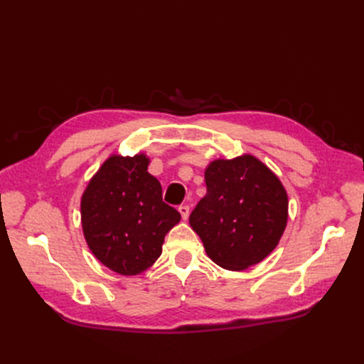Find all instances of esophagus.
Here are the masks:
<instances>
[{"mask_svg":"<svg viewBox=\"0 0 364 364\" xmlns=\"http://www.w3.org/2000/svg\"><path fill=\"white\" fill-rule=\"evenodd\" d=\"M178 209H179V213H181L183 220L188 218V215H190V206L188 205H181Z\"/></svg>","mask_w":364,"mask_h":364,"instance_id":"obj_1","label":"esophagus"}]
</instances>
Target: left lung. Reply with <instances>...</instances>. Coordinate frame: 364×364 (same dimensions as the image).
I'll use <instances>...</instances> for the list:
<instances>
[{
    "label": "left lung",
    "instance_id": "left-lung-1",
    "mask_svg": "<svg viewBox=\"0 0 364 364\" xmlns=\"http://www.w3.org/2000/svg\"><path fill=\"white\" fill-rule=\"evenodd\" d=\"M206 196L190 225L220 267L245 270L278 246L289 199L281 181L252 155L217 159L205 170Z\"/></svg>",
    "mask_w": 364,
    "mask_h": 364
}]
</instances>
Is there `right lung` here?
<instances>
[{
    "label": "right lung",
    "mask_w": 364,
    "mask_h": 364,
    "mask_svg": "<svg viewBox=\"0 0 364 364\" xmlns=\"http://www.w3.org/2000/svg\"><path fill=\"white\" fill-rule=\"evenodd\" d=\"M149 158L114 155L82 196V228L87 246L107 269L132 277L162 253L164 238L181 214L162 202V186L147 171Z\"/></svg>",
    "instance_id": "1"
}]
</instances>
